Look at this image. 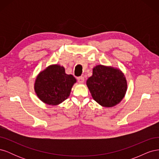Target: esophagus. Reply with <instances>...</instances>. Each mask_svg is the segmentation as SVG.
Returning a JSON list of instances; mask_svg holds the SVG:
<instances>
[{"instance_id": "1", "label": "esophagus", "mask_w": 159, "mask_h": 159, "mask_svg": "<svg viewBox=\"0 0 159 159\" xmlns=\"http://www.w3.org/2000/svg\"><path fill=\"white\" fill-rule=\"evenodd\" d=\"M78 81L80 84H83L84 82V77H80L78 78Z\"/></svg>"}]
</instances>
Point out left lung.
<instances>
[{
    "label": "left lung",
    "instance_id": "obj_1",
    "mask_svg": "<svg viewBox=\"0 0 159 159\" xmlns=\"http://www.w3.org/2000/svg\"><path fill=\"white\" fill-rule=\"evenodd\" d=\"M93 99L104 107H112L124 98L127 82L124 74L111 66L98 65L86 81Z\"/></svg>",
    "mask_w": 159,
    "mask_h": 159
}]
</instances>
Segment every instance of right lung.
I'll use <instances>...</instances> for the list:
<instances>
[{
  "label": "right lung",
  "instance_id": "obj_1",
  "mask_svg": "<svg viewBox=\"0 0 159 159\" xmlns=\"http://www.w3.org/2000/svg\"><path fill=\"white\" fill-rule=\"evenodd\" d=\"M75 83L76 79L71 74H66L63 66L52 64L36 76L34 91L43 103L57 105L69 98Z\"/></svg>",
  "mask_w": 159,
  "mask_h": 159
}]
</instances>
